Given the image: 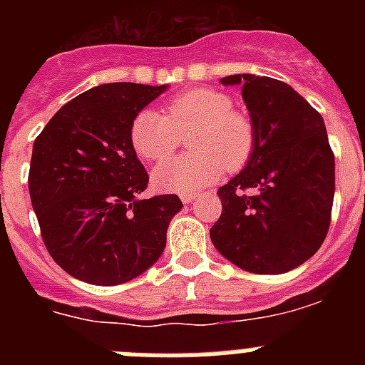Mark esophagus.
I'll list each match as a JSON object with an SVG mask.
<instances>
[{"label":"esophagus","instance_id":"esophagus-1","mask_svg":"<svg viewBox=\"0 0 365 365\" xmlns=\"http://www.w3.org/2000/svg\"><path fill=\"white\" fill-rule=\"evenodd\" d=\"M197 197V193L195 192H186V193H180V201L185 202V205H188V202H192L193 199Z\"/></svg>","mask_w":365,"mask_h":365}]
</instances>
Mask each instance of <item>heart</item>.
Instances as JSON below:
<instances>
[{"mask_svg":"<svg viewBox=\"0 0 365 365\" xmlns=\"http://www.w3.org/2000/svg\"><path fill=\"white\" fill-rule=\"evenodd\" d=\"M190 135L182 157L168 160L153 172V182L164 192L186 193L212 185L225 170H240L256 146V128L247 113L234 109L227 93L195 87L173 96L166 115L143 109L130 128L135 153L150 163L166 160Z\"/></svg>","mask_w":365,"mask_h":365,"instance_id":"b5f03b06","label":"heart"}]
</instances>
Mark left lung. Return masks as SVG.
<instances>
[{"mask_svg": "<svg viewBox=\"0 0 365 365\" xmlns=\"http://www.w3.org/2000/svg\"><path fill=\"white\" fill-rule=\"evenodd\" d=\"M221 82L243 86L256 146L245 170L219 188L212 243L248 272H289L314 256L331 225L334 153L324 118L279 80L230 74Z\"/></svg>", "mask_w": 365, "mask_h": 365, "instance_id": "left-lung-1", "label": "left lung"}]
</instances>
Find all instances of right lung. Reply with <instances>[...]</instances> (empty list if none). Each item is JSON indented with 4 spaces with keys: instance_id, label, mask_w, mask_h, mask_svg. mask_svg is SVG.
I'll return each instance as SVG.
<instances>
[{
    "instance_id": "obj_1",
    "label": "right lung",
    "mask_w": 365,
    "mask_h": 365,
    "mask_svg": "<svg viewBox=\"0 0 365 365\" xmlns=\"http://www.w3.org/2000/svg\"><path fill=\"white\" fill-rule=\"evenodd\" d=\"M166 86L117 82L56 111L32 148L29 192L47 252L73 278L120 285L159 259L182 202L173 193L137 199L150 175L130 128Z\"/></svg>"
}]
</instances>
